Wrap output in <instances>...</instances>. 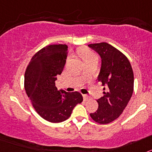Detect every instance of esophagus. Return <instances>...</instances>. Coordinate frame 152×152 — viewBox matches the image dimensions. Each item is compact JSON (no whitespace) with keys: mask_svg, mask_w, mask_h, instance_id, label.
<instances>
[{"mask_svg":"<svg viewBox=\"0 0 152 152\" xmlns=\"http://www.w3.org/2000/svg\"><path fill=\"white\" fill-rule=\"evenodd\" d=\"M83 97H84V100H89L90 98H91L89 96H88V95H87V94L83 95Z\"/></svg>","mask_w":152,"mask_h":152,"instance_id":"34e87169","label":"esophagus"}]
</instances>
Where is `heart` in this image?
<instances>
[{"label": "heart", "mask_w": 152, "mask_h": 152, "mask_svg": "<svg viewBox=\"0 0 152 152\" xmlns=\"http://www.w3.org/2000/svg\"><path fill=\"white\" fill-rule=\"evenodd\" d=\"M79 54H80V57L82 58L83 61H86V60L91 59V58H96V56L92 52L86 49H82L79 50Z\"/></svg>", "instance_id": "heart-1"}]
</instances>
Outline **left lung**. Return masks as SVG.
Returning <instances> with one entry per match:
<instances>
[{"mask_svg": "<svg viewBox=\"0 0 152 152\" xmlns=\"http://www.w3.org/2000/svg\"><path fill=\"white\" fill-rule=\"evenodd\" d=\"M100 56L101 66L98 81L103 86V96L98 99V109L90 114L95 122L107 124L117 119L130 100L134 88V75L128 58L107 42L90 44Z\"/></svg>", "mask_w": 152, "mask_h": 152, "instance_id": "8db88e82", "label": "left lung"}]
</instances>
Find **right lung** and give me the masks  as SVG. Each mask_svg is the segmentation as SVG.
Here are the masks:
<instances>
[{
    "label": "right lung",
    "instance_id": "add662e5",
    "mask_svg": "<svg viewBox=\"0 0 152 152\" xmlns=\"http://www.w3.org/2000/svg\"><path fill=\"white\" fill-rule=\"evenodd\" d=\"M66 45H50L36 52L26 68L24 87L33 107L51 123L66 120L73 109L83 101L79 92L58 91L56 81L64 70L68 57Z\"/></svg>",
    "mask_w": 152,
    "mask_h": 152
}]
</instances>
